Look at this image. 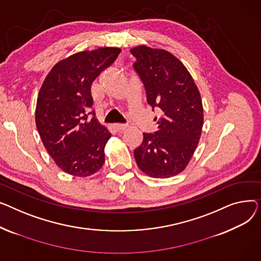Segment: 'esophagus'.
<instances>
[{
    "mask_svg": "<svg viewBox=\"0 0 261 261\" xmlns=\"http://www.w3.org/2000/svg\"><path fill=\"white\" fill-rule=\"evenodd\" d=\"M114 128L116 130H119V132H123V130L127 129V125H124V124H115Z\"/></svg>",
    "mask_w": 261,
    "mask_h": 261,
    "instance_id": "obj_1",
    "label": "esophagus"
}]
</instances>
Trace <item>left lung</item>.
<instances>
[{"instance_id":"8db88e82","label":"left lung","mask_w":261,"mask_h":261,"mask_svg":"<svg viewBox=\"0 0 261 261\" xmlns=\"http://www.w3.org/2000/svg\"><path fill=\"white\" fill-rule=\"evenodd\" d=\"M134 67L144 83L147 102L163 116L158 130L143 134L134 151L140 170L152 178H170L186 170L200 139L203 106L188 68L165 49L138 45L130 49Z\"/></svg>"}]
</instances>
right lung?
<instances>
[{"instance_id": "obj_1", "label": "right lung", "mask_w": 261, "mask_h": 261, "mask_svg": "<svg viewBox=\"0 0 261 261\" xmlns=\"http://www.w3.org/2000/svg\"><path fill=\"white\" fill-rule=\"evenodd\" d=\"M121 48L100 47L73 54L46 76L38 95L36 125L43 145L61 170L75 177L97 173L105 161L112 134L88 115L94 101L90 87Z\"/></svg>"}]
</instances>
